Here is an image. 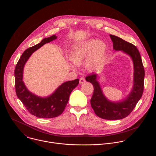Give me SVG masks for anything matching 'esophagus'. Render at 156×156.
I'll return each mask as SVG.
<instances>
[{
    "mask_svg": "<svg viewBox=\"0 0 156 156\" xmlns=\"http://www.w3.org/2000/svg\"><path fill=\"white\" fill-rule=\"evenodd\" d=\"M86 82V80H85V78L82 77L80 79V84H82L83 83H84Z\"/></svg>",
    "mask_w": 156,
    "mask_h": 156,
    "instance_id": "esophagus-1",
    "label": "esophagus"
}]
</instances>
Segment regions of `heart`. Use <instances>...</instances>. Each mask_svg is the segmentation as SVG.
<instances>
[{
    "instance_id": "obj_1",
    "label": "heart",
    "mask_w": 156,
    "mask_h": 156,
    "mask_svg": "<svg viewBox=\"0 0 156 156\" xmlns=\"http://www.w3.org/2000/svg\"><path fill=\"white\" fill-rule=\"evenodd\" d=\"M107 50L105 43L102 40H89L73 46L69 52V59L75 65L86 61V67L93 70L102 62ZM75 69V66L70 65Z\"/></svg>"
}]
</instances>
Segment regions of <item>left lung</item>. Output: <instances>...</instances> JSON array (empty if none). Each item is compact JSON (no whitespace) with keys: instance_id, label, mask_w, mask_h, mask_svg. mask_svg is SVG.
I'll return each mask as SVG.
<instances>
[{"instance_id":"obj_1","label":"left lung","mask_w":156,"mask_h":156,"mask_svg":"<svg viewBox=\"0 0 156 156\" xmlns=\"http://www.w3.org/2000/svg\"><path fill=\"white\" fill-rule=\"evenodd\" d=\"M115 51H122L129 55L133 63V84L128 96L117 102L108 100L104 94L98 81V74L93 73L86 77L87 81L92 83L94 93L91 105L95 114L99 117L110 120H120L127 117L134 109L141 98L144 90V69L139 51L136 46L122 38L110 34Z\"/></svg>"}]
</instances>
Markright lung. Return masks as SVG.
<instances>
[{
	"label": "right lung",
	"instance_id": "add662e5",
	"mask_svg": "<svg viewBox=\"0 0 156 156\" xmlns=\"http://www.w3.org/2000/svg\"><path fill=\"white\" fill-rule=\"evenodd\" d=\"M57 37L53 35L43 39L40 43L27 49L20 58L15 69V90L17 97L28 112L38 118L51 119L61 115L67 104L72 91L78 86L79 79L69 81L60 84L55 91L47 97L38 96L28 90L23 81L25 65L33 52L44 44Z\"/></svg>",
	"mask_w": 156,
	"mask_h": 156
}]
</instances>
